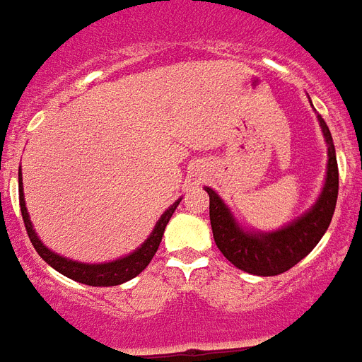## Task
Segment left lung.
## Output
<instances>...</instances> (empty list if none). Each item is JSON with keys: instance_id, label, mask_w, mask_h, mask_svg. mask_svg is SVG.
<instances>
[{"instance_id": "left-lung-1", "label": "left lung", "mask_w": 362, "mask_h": 362, "mask_svg": "<svg viewBox=\"0 0 362 362\" xmlns=\"http://www.w3.org/2000/svg\"><path fill=\"white\" fill-rule=\"evenodd\" d=\"M317 119L327 145L326 180L317 202L293 223L272 232L248 230L233 217L224 200L211 187H204L209 195V221L215 245L233 267L248 274L276 276L289 270L317 247L329 226L339 195V167L326 121L318 114Z\"/></svg>"}]
</instances>
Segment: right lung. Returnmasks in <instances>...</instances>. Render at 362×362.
Segmentation results:
<instances>
[{
  "instance_id": "obj_1",
  "label": "right lung",
  "mask_w": 362,
  "mask_h": 362,
  "mask_svg": "<svg viewBox=\"0 0 362 362\" xmlns=\"http://www.w3.org/2000/svg\"><path fill=\"white\" fill-rule=\"evenodd\" d=\"M18 193H20V208H21V217H23V224H25V230L29 233V239H31L33 247L36 248L38 256L47 263V265L53 267L54 270H59L60 274H64L66 278L75 279L78 284L92 285V287H112V285H121L129 279L136 278V276L145 270V267L151 263V259L156 254L160 243H162L163 232H165V226L169 223V218L175 214L176 206L180 204L178 199L176 202H173L169 208L162 214V217L158 218L156 226L153 228V232L145 239L134 252H130L127 256L119 257V259L108 261V263H83V261H73L69 257H64L57 252L49 250L45 247L44 243L40 241V238L36 235L35 228H33L31 217H29V211H27L25 199H23V182H21V169L18 171Z\"/></svg>"
}]
</instances>
